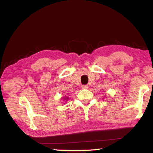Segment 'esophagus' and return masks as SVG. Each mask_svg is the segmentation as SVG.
I'll list each match as a JSON object with an SVG mask.
<instances>
[{
  "label": "esophagus",
  "mask_w": 153,
  "mask_h": 153,
  "mask_svg": "<svg viewBox=\"0 0 153 153\" xmlns=\"http://www.w3.org/2000/svg\"><path fill=\"white\" fill-rule=\"evenodd\" d=\"M82 88L83 89H87L89 88V86L87 85H82Z\"/></svg>",
  "instance_id": "esophagus-1"
}]
</instances>
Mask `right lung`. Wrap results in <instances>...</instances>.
<instances>
[{"instance_id":"1","label":"right lung","mask_w":153,"mask_h":153,"mask_svg":"<svg viewBox=\"0 0 153 153\" xmlns=\"http://www.w3.org/2000/svg\"><path fill=\"white\" fill-rule=\"evenodd\" d=\"M68 99H69V98H68V97H66H66H65V98H64V100H68Z\"/></svg>"}]
</instances>
